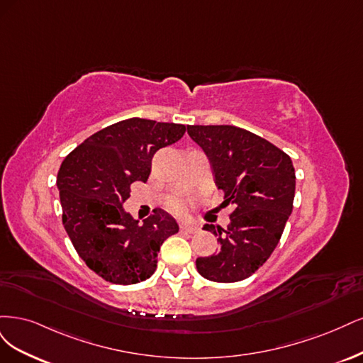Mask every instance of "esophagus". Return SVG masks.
I'll return each mask as SVG.
<instances>
[{
  "label": "esophagus",
  "mask_w": 363,
  "mask_h": 363,
  "mask_svg": "<svg viewBox=\"0 0 363 363\" xmlns=\"http://www.w3.org/2000/svg\"><path fill=\"white\" fill-rule=\"evenodd\" d=\"M181 232H185V233H196L199 232V228L193 223H181Z\"/></svg>",
  "instance_id": "1"
}]
</instances>
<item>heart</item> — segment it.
Here are the masks:
<instances>
[{
  "mask_svg": "<svg viewBox=\"0 0 363 363\" xmlns=\"http://www.w3.org/2000/svg\"><path fill=\"white\" fill-rule=\"evenodd\" d=\"M184 203L182 202H177V203H174V209H178V211H182V209H184Z\"/></svg>",
  "mask_w": 363,
  "mask_h": 363,
  "instance_id": "1",
  "label": "heart"
}]
</instances>
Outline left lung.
<instances>
[{"label":"left lung","mask_w":363,"mask_h":363,"mask_svg":"<svg viewBox=\"0 0 363 363\" xmlns=\"http://www.w3.org/2000/svg\"><path fill=\"white\" fill-rule=\"evenodd\" d=\"M189 135L203 149L216 184L230 205L226 229L205 225L218 237L216 255L197 258V272L213 282H240L270 258L292 213L296 170L291 158L265 138L232 125H190Z\"/></svg>","instance_id":"8db88e82"}]
</instances>
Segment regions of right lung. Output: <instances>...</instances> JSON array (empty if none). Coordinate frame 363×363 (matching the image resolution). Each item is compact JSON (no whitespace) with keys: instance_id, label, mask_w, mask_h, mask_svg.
<instances>
[{"instance_id":"obj_1","label":"right lung","mask_w":363,"mask_h":363,"mask_svg":"<svg viewBox=\"0 0 363 363\" xmlns=\"http://www.w3.org/2000/svg\"><path fill=\"white\" fill-rule=\"evenodd\" d=\"M184 134L181 123L131 118L90 135L62 162L57 186L65 229L79 258L107 282L149 279L162 242L179 230L160 208L138 223L123 203L133 182L147 181L155 152Z\"/></svg>"}]
</instances>
